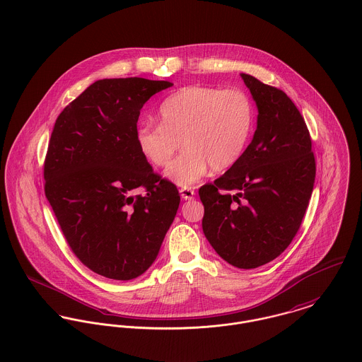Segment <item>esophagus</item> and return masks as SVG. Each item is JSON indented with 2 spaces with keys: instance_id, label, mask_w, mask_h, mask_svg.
<instances>
[{
  "instance_id": "esophagus-1",
  "label": "esophagus",
  "mask_w": 362,
  "mask_h": 362,
  "mask_svg": "<svg viewBox=\"0 0 362 362\" xmlns=\"http://www.w3.org/2000/svg\"><path fill=\"white\" fill-rule=\"evenodd\" d=\"M180 196L183 200H193L196 196V192L190 187H182L180 189Z\"/></svg>"
}]
</instances>
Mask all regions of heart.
<instances>
[{
	"label": "heart",
	"instance_id": "obj_1",
	"mask_svg": "<svg viewBox=\"0 0 362 362\" xmlns=\"http://www.w3.org/2000/svg\"><path fill=\"white\" fill-rule=\"evenodd\" d=\"M160 123L144 122L136 141L156 166L168 165L182 146L185 150L166 170L177 186H193L209 168L222 172L239 161L254 126V105L239 88L193 84L168 95L158 110Z\"/></svg>",
	"mask_w": 362,
	"mask_h": 362
}]
</instances>
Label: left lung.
I'll return each mask as SVG.
<instances>
[{"mask_svg":"<svg viewBox=\"0 0 362 362\" xmlns=\"http://www.w3.org/2000/svg\"><path fill=\"white\" fill-rule=\"evenodd\" d=\"M257 108V129L240 160L199 190L202 230L230 265L252 269L279 257L300 229L315 182L304 118L276 87L241 74Z\"/></svg>","mask_w":362,"mask_h":362,"instance_id":"obj_1","label":"left lung"}]
</instances>
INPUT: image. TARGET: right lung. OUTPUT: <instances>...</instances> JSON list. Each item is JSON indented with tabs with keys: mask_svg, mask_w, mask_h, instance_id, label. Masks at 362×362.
<instances>
[{
	"mask_svg": "<svg viewBox=\"0 0 362 362\" xmlns=\"http://www.w3.org/2000/svg\"><path fill=\"white\" fill-rule=\"evenodd\" d=\"M170 81H94L57 118L44 161V192L74 254L115 281L156 261L179 208L176 186L157 175L137 141L140 110ZM141 187L145 194L134 197Z\"/></svg>",
	"mask_w": 362,
	"mask_h": 362,
	"instance_id": "1",
	"label": "right lung"
}]
</instances>
